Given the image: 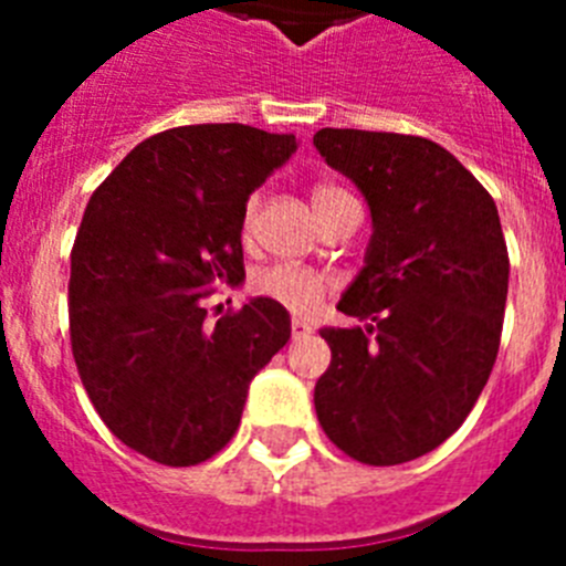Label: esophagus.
Segmentation results:
<instances>
[{"instance_id": "obj_1", "label": "esophagus", "mask_w": 566, "mask_h": 566, "mask_svg": "<svg viewBox=\"0 0 566 566\" xmlns=\"http://www.w3.org/2000/svg\"><path fill=\"white\" fill-rule=\"evenodd\" d=\"M312 334V326H308L306 319H292V337L294 339H303Z\"/></svg>"}]
</instances>
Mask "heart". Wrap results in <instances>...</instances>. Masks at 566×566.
<instances>
[{
    "label": "heart",
    "instance_id": "heart-1",
    "mask_svg": "<svg viewBox=\"0 0 566 566\" xmlns=\"http://www.w3.org/2000/svg\"><path fill=\"white\" fill-rule=\"evenodd\" d=\"M343 198H348V192L334 187V184H314L312 187V207L317 212V218H323ZM254 214H258V198H249L247 207H243V223H240L243 238L252 232ZM254 292L260 297H266L272 303H277V306H283L286 312L297 314V317H306V314H314L323 306V300L332 292V277L312 266L274 263V266L258 272V277H254Z\"/></svg>",
    "mask_w": 566,
    "mask_h": 566
}]
</instances>
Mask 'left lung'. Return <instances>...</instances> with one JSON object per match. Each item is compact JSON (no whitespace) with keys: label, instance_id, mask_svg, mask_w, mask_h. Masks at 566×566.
<instances>
[{"label":"left lung","instance_id":"8db88e82","mask_svg":"<svg viewBox=\"0 0 566 566\" xmlns=\"http://www.w3.org/2000/svg\"><path fill=\"white\" fill-rule=\"evenodd\" d=\"M319 155L371 207L365 266L319 328L332 365L314 408L345 457L374 468L431 453L473 411L502 343L510 258L488 189L439 144L319 129Z\"/></svg>","mask_w":566,"mask_h":566}]
</instances>
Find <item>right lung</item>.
Returning <instances> with one entry per match:
<instances>
[{"mask_svg": "<svg viewBox=\"0 0 566 566\" xmlns=\"http://www.w3.org/2000/svg\"><path fill=\"white\" fill-rule=\"evenodd\" d=\"M297 149L294 135L189 124L149 135L104 178L70 252V345L113 437L192 468L238 433L254 374L289 343L266 297L209 323L207 297L243 280L249 195Z\"/></svg>", "mask_w": 566, "mask_h": 566, "instance_id": "add662e5", "label": "right lung"}]
</instances>
